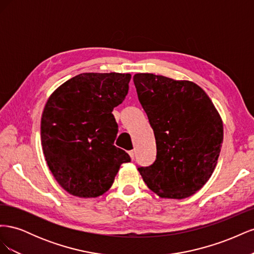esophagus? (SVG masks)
Wrapping results in <instances>:
<instances>
[{"label":"esophagus","mask_w":254,"mask_h":254,"mask_svg":"<svg viewBox=\"0 0 254 254\" xmlns=\"http://www.w3.org/2000/svg\"><path fill=\"white\" fill-rule=\"evenodd\" d=\"M129 156H130V158H131V159L133 160L134 157H135V151H134V150H130V151H129Z\"/></svg>","instance_id":"34e87169"}]
</instances>
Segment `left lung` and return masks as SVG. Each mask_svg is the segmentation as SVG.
I'll return each mask as SVG.
<instances>
[{"instance_id": "left-lung-1", "label": "left lung", "mask_w": 254, "mask_h": 254, "mask_svg": "<svg viewBox=\"0 0 254 254\" xmlns=\"http://www.w3.org/2000/svg\"><path fill=\"white\" fill-rule=\"evenodd\" d=\"M133 82L157 145L155 162L137 166V171L159 196L190 197L204 186L217 164L224 139L219 114L191 81L139 73Z\"/></svg>"}]
</instances>
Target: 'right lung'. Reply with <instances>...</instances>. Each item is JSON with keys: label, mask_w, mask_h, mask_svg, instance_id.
Here are the masks:
<instances>
[{"label": "right lung", "mask_w": 254, "mask_h": 254, "mask_svg": "<svg viewBox=\"0 0 254 254\" xmlns=\"http://www.w3.org/2000/svg\"><path fill=\"white\" fill-rule=\"evenodd\" d=\"M130 74L83 73L54 92L41 118V142L53 176L67 193L103 195L130 156L114 146L119 126L112 114L124 101Z\"/></svg>", "instance_id": "right-lung-1"}]
</instances>
